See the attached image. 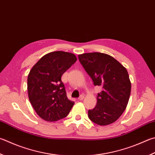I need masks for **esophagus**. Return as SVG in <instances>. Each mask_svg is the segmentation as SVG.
<instances>
[{
	"label": "esophagus",
	"mask_w": 155,
	"mask_h": 155,
	"mask_svg": "<svg viewBox=\"0 0 155 155\" xmlns=\"http://www.w3.org/2000/svg\"><path fill=\"white\" fill-rule=\"evenodd\" d=\"M84 99V95H80V97L78 98V100H83Z\"/></svg>",
	"instance_id": "1"
}]
</instances>
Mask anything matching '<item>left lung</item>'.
Returning <instances> with one entry per match:
<instances>
[{"label": "left lung", "instance_id": "obj_1", "mask_svg": "<svg viewBox=\"0 0 155 155\" xmlns=\"http://www.w3.org/2000/svg\"><path fill=\"white\" fill-rule=\"evenodd\" d=\"M81 65L95 86H102L97 104L88 110L89 119L99 125H107L119 119L127 105L131 82L124 66L112 56L102 53L78 55Z\"/></svg>", "mask_w": 155, "mask_h": 155}]
</instances>
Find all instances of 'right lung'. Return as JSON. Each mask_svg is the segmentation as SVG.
Masks as SVG:
<instances>
[{
  "label": "right lung",
  "instance_id": "1",
  "mask_svg": "<svg viewBox=\"0 0 155 155\" xmlns=\"http://www.w3.org/2000/svg\"><path fill=\"white\" fill-rule=\"evenodd\" d=\"M77 61L71 53L53 51L41 58L28 77L30 102L39 117L57 121L67 117L74 102L68 99L61 76Z\"/></svg>",
  "mask_w": 155,
  "mask_h": 155
}]
</instances>
